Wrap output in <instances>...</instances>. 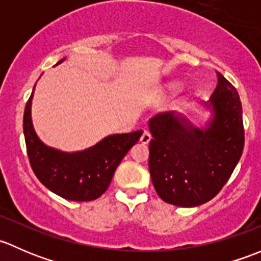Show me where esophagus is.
Returning a JSON list of instances; mask_svg holds the SVG:
<instances>
[{
  "label": "esophagus",
  "instance_id": "34e87169",
  "mask_svg": "<svg viewBox=\"0 0 261 261\" xmlns=\"http://www.w3.org/2000/svg\"><path fill=\"white\" fill-rule=\"evenodd\" d=\"M150 140H151V135H150V133L149 131H144L143 135H141L140 138V141L143 144H149Z\"/></svg>",
  "mask_w": 261,
  "mask_h": 261
}]
</instances>
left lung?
Instances as JSON below:
<instances>
[{"mask_svg": "<svg viewBox=\"0 0 261 261\" xmlns=\"http://www.w3.org/2000/svg\"><path fill=\"white\" fill-rule=\"evenodd\" d=\"M218 83L204 106L212 118L194 127L175 112L150 118L149 170L158 196L178 207L211 201L232 174L243 155V106L235 87L217 72Z\"/></svg>", "mask_w": 261, "mask_h": 261, "instance_id": "left-lung-1", "label": "left lung"}]
</instances>
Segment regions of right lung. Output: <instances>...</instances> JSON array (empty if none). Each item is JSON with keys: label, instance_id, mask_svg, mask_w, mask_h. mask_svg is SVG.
I'll return each mask as SVG.
<instances>
[{"label": "right lung", "instance_id": "obj_1", "mask_svg": "<svg viewBox=\"0 0 261 261\" xmlns=\"http://www.w3.org/2000/svg\"><path fill=\"white\" fill-rule=\"evenodd\" d=\"M33 94L34 91L23 112V135L33 172L46 188L69 201L87 202L101 197L109 188L116 168L138 143L143 131L110 135L83 151H60L44 145L34 131Z\"/></svg>", "mask_w": 261, "mask_h": 261}]
</instances>
